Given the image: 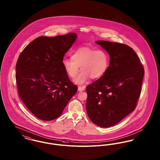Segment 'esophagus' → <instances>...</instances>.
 <instances>
[{
  "label": "esophagus",
  "instance_id": "34e87169",
  "mask_svg": "<svg viewBox=\"0 0 160 160\" xmlns=\"http://www.w3.org/2000/svg\"><path fill=\"white\" fill-rule=\"evenodd\" d=\"M85 90V86H78V91L81 92V91H83Z\"/></svg>",
  "mask_w": 160,
  "mask_h": 160
}]
</instances>
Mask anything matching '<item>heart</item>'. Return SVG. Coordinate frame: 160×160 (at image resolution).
Wrapping results in <instances>:
<instances>
[{"label": "heart", "instance_id": "heart-1", "mask_svg": "<svg viewBox=\"0 0 160 160\" xmlns=\"http://www.w3.org/2000/svg\"><path fill=\"white\" fill-rule=\"evenodd\" d=\"M71 58L63 59V67L68 76L72 78L77 76L81 68L83 71L75 80L78 84L86 82L90 77L97 79L103 76L109 66V55L102 49L78 47L71 54Z\"/></svg>", "mask_w": 160, "mask_h": 160}]
</instances>
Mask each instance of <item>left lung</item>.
Wrapping results in <instances>:
<instances>
[{
    "mask_svg": "<svg viewBox=\"0 0 160 160\" xmlns=\"http://www.w3.org/2000/svg\"><path fill=\"white\" fill-rule=\"evenodd\" d=\"M110 55L106 74L86 86V112L92 122L107 128L133 112L142 91L144 68L128 46L97 41Z\"/></svg>",
    "mask_w": 160,
    "mask_h": 160,
    "instance_id": "8db88e82",
    "label": "left lung"
}]
</instances>
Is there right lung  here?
<instances>
[{"label":"right lung","instance_id":"add662e5","mask_svg":"<svg viewBox=\"0 0 160 160\" xmlns=\"http://www.w3.org/2000/svg\"><path fill=\"white\" fill-rule=\"evenodd\" d=\"M77 38L75 33L39 37L26 46L16 63L18 95L32 114L42 121L61 116L78 89L63 67L65 53Z\"/></svg>","mask_w":160,"mask_h":160}]
</instances>
